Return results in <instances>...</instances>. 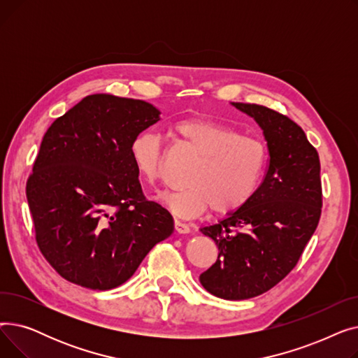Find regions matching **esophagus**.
<instances>
[{"mask_svg": "<svg viewBox=\"0 0 358 358\" xmlns=\"http://www.w3.org/2000/svg\"><path fill=\"white\" fill-rule=\"evenodd\" d=\"M174 229L178 232V234H189L190 232V227L187 223L176 219L174 220Z\"/></svg>", "mask_w": 358, "mask_h": 358, "instance_id": "34e87169", "label": "esophagus"}]
</instances>
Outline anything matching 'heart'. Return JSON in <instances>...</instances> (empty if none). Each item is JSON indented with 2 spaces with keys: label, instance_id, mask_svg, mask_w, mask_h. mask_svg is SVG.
<instances>
[{
  "label": "heart",
  "instance_id": "obj_1",
  "mask_svg": "<svg viewBox=\"0 0 358 358\" xmlns=\"http://www.w3.org/2000/svg\"><path fill=\"white\" fill-rule=\"evenodd\" d=\"M168 135L199 155L184 177L185 185L159 196L176 217L192 219L208 208L217 215L232 213L254 196L267 162V148L261 139L208 119L180 120L169 127ZM129 155L145 184L159 181L164 146L158 135H136Z\"/></svg>",
  "mask_w": 358,
  "mask_h": 358
}]
</instances>
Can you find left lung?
Returning a JSON list of instances; mask_svg holds the SVG:
<instances>
[{
	"mask_svg": "<svg viewBox=\"0 0 358 358\" xmlns=\"http://www.w3.org/2000/svg\"><path fill=\"white\" fill-rule=\"evenodd\" d=\"M264 130L268 165L254 196L201 232L217 247L201 286L220 299L243 300L280 283L297 264L322 212L321 162L303 129L258 104L234 103Z\"/></svg>",
	"mask_w": 358,
	"mask_h": 358,
	"instance_id": "8db88e82",
	"label": "left lung"
}]
</instances>
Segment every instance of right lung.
Instances as JSON below:
<instances>
[{"instance_id": "right-lung-1", "label": "right lung", "mask_w": 358, "mask_h": 358, "mask_svg": "<svg viewBox=\"0 0 358 358\" xmlns=\"http://www.w3.org/2000/svg\"><path fill=\"white\" fill-rule=\"evenodd\" d=\"M158 120L146 101L92 94L45 134L26 196L37 247L71 283L115 289L173 234V216L145 199L129 155Z\"/></svg>"}]
</instances>
